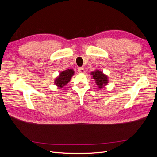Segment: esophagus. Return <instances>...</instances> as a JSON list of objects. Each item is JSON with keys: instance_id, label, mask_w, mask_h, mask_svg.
Returning a JSON list of instances; mask_svg holds the SVG:
<instances>
[{"instance_id": "34e87169", "label": "esophagus", "mask_w": 157, "mask_h": 157, "mask_svg": "<svg viewBox=\"0 0 157 157\" xmlns=\"http://www.w3.org/2000/svg\"><path fill=\"white\" fill-rule=\"evenodd\" d=\"M78 71L80 73H84L85 69L83 67H79V68H78Z\"/></svg>"}]
</instances>
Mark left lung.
Wrapping results in <instances>:
<instances>
[{
  "label": "left lung",
  "instance_id": "1",
  "mask_svg": "<svg viewBox=\"0 0 157 157\" xmlns=\"http://www.w3.org/2000/svg\"><path fill=\"white\" fill-rule=\"evenodd\" d=\"M93 79L95 80L97 86L99 88H103L108 83V77L105 74H103L101 71L96 70L94 72L91 73Z\"/></svg>",
  "mask_w": 157,
  "mask_h": 157
}]
</instances>
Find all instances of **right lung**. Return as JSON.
I'll use <instances>...</instances> for the list:
<instances>
[{
    "instance_id": "1",
    "label": "right lung",
    "mask_w": 157,
    "mask_h": 157,
    "mask_svg": "<svg viewBox=\"0 0 157 157\" xmlns=\"http://www.w3.org/2000/svg\"><path fill=\"white\" fill-rule=\"evenodd\" d=\"M74 75V71L73 69L65 70L61 72L59 76L57 77L54 81V84L58 86V88H62L65 84H67Z\"/></svg>"
}]
</instances>
